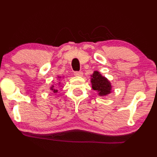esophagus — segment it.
Returning a JSON list of instances; mask_svg holds the SVG:
<instances>
[{
    "instance_id": "34e87169",
    "label": "esophagus",
    "mask_w": 157,
    "mask_h": 157,
    "mask_svg": "<svg viewBox=\"0 0 157 157\" xmlns=\"http://www.w3.org/2000/svg\"><path fill=\"white\" fill-rule=\"evenodd\" d=\"M74 75H75V76L82 77V75H83V72H82V71H75V72L74 73Z\"/></svg>"
}]
</instances>
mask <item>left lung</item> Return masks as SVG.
I'll use <instances>...</instances> for the list:
<instances>
[{
    "label": "left lung",
    "instance_id": "8db88e82",
    "mask_svg": "<svg viewBox=\"0 0 157 157\" xmlns=\"http://www.w3.org/2000/svg\"><path fill=\"white\" fill-rule=\"evenodd\" d=\"M91 82L92 84V89L98 91L100 96H106L109 94L111 91V85L105 77H102L100 72L95 71L91 75Z\"/></svg>",
    "mask_w": 157,
    "mask_h": 157
}]
</instances>
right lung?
<instances>
[{"mask_svg": "<svg viewBox=\"0 0 157 157\" xmlns=\"http://www.w3.org/2000/svg\"><path fill=\"white\" fill-rule=\"evenodd\" d=\"M51 90H52V91H53L54 93L57 92V90H56L55 89H54V86H52V87H51Z\"/></svg>", "mask_w": 157, "mask_h": 157, "instance_id": "right-lung-1", "label": "right lung"}]
</instances>
